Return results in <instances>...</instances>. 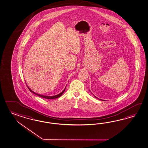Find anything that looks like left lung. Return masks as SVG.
Masks as SVG:
<instances>
[{"label":"left lung","mask_w":148,"mask_h":148,"mask_svg":"<svg viewBox=\"0 0 148 148\" xmlns=\"http://www.w3.org/2000/svg\"><path fill=\"white\" fill-rule=\"evenodd\" d=\"M95 97H96V98H98L97 97H96V96H95Z\"/></svg>","instance_id":"1"}]
</instances>
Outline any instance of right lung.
<instances>
[{
    "label": "right lung",
    "instance_id": "right-lung-1",
    "mask_svg": "<svg viewBox=\"0 0 148 148\" xmlns=\"http://www.w3.org/2000/svg\"><path fill=\"white\" fill-rule=\"evenodd\" d=\"M28 89H29L30 91V92H33L34 94H35L36 95H37V96H40V97L44 98H45V99H55V98H59V97H60L61 95L63 94V93L64 92V91H65V89H66V88H65V89H64V90H63L62 92H61V93H60V94H58L57 95H56V96H44V95H40V94H37V93H35V92H34L33 91L31 90L30 88H29V87H28Z\"/></svg>",
    "mask_w": 148,
    "mask_h": 148
}]
</instances>
